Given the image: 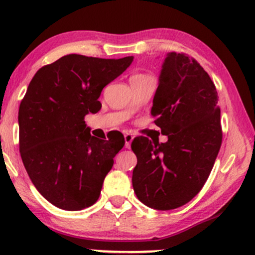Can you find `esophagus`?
I'll return each mask as SVG.
<instances>
[{"label":"esophagus","mask_w":255,"mask_h":255,"mask_svg":"<svg viewBox=\"0 0 255 255\" xmlns=\"http://www.w3.org/2000/svg\"><path fill=\"white\" fill-rule=\"evenodd\" d=\"M124 139H125V148L128 149L131 146V142L133 140V136L131 133H125Z\"/></svg>","instance_id":"obj_1"}]
</instances>
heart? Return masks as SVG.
Wrapping results in <instances>:
<instances>
[{"instance_id": "1", "label": "heart", "mask_w": 255, "mask_h": 255, "mask_svg": "<svg viewBox=\"0 0 255 255\" xmlns=\"http://www.w3.org/2000/svg\"><path fill=\"white\" fill-rule=\"evenodd\" d=\"M133 76H143V75H133Z\"/></svg>"}]
</instances>
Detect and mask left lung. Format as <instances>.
<instances>
[{"mask_svg":"<svg viewBox=\"0 0 255 255\" xmlns=\"http://www.w3.org/2000/svg\"><path fill=\"white\" fill-rule=\"evenodd\" d=\"M216 87L196 59L169 52L164 58L151 116L168 140L137 137L133 191L143 204L172 210L196 197L214 167L221 144Z\"/></svg>","mask_w":255,"mask_h":255,"instance_id":"obj_1","label":"left lung"}]
</instances>
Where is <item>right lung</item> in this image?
<instances>
[{"label": "right lung", "mask_w": 255, "mask_h": 255, "mask_svg": "<svg viewBox=\"0 0 255 255\" xmlns=\"http://www.w3.org/2000/svg\"><path fill=\"white\" fill-rule=\"evenodd\" d=\"M132 61L73 53L40 68L29 82L19 109L20 154L33 185L57 208L82 210L100 196L125 140L121 132L92 136L85 116L100 111L104 87Z\"/></svg>", "instance_id": "right-lung-1"}]
</instances>
